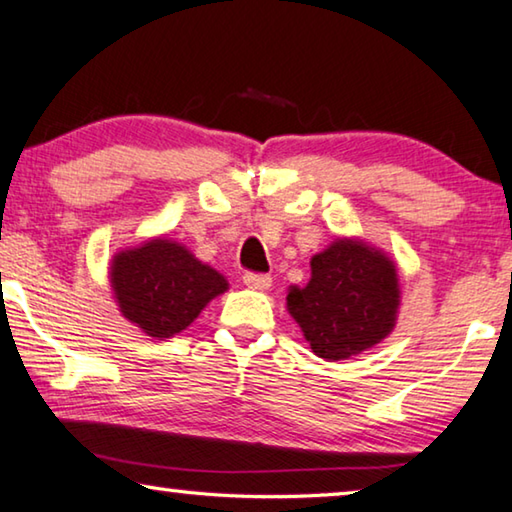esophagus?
<instances>
[{"label":"esophagus","mask_w":512,"mask_h":512,"mask_svg":"<svg viewBox=\"0 0 512 512\" xmlns=\"http://www.w3.org/2000/svg\"><path fill=\"white\" fill-rule=\"evenodd\" d=\"M271 277L268 275H257V273H246L244 275V284L248 289H255V291H266L271 289Z\"/></svg>","instance_id":"1"}]
</instances>
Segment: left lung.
Here are the masks:
<instances>
[{
	"label": "left lung",
	"mask_w": 512,
	"mask_h": 512,
	"mask_svg": "<svg viewBox=\"0 0 512 512\" xmlns=\"http://www.w3.org/2000/svg\"><path fill=\"white\" fill-rule=\"evenodd\" d=\"M400 298L391 255L357 237H336L311 257L307 287H289L287 311L316 357L343 361L393 332Z\"/></svg>",
	"instance_id": "1"
}]
</instances>
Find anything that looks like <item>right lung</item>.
Listing matches in <instances>:
<instances>
[{
  "label": "right lung",
  "mask_w": 512,
  "mask_h": 512,
  "mask_svg": "<svg viewBox=\"0 0 512 512\" xmlns=\"http://www.w3.org/2000/svg\"><path fill=\"white\" fill-rule=\"evenodd\" d=\"M108 277L121 316L158 341L183 332L230 287L225 275L169 237L119 250Z\"/></svg>",
  "instance_id": "obj_1"
}]
</instances>
